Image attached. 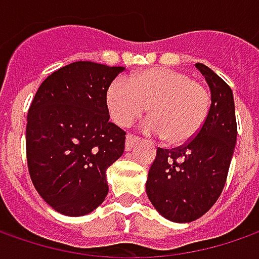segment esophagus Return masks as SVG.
<instances>
[{
  "label": "esophagus",
  "mask_w": 259,
  "mask_h": 259,
  "mask_svg": "<svg viewBox=\"0 0 259 259\" xmlns=\"http://www.w3.org/2000/svg\"><path fill=\"white\" fill-rule=\"evenodd\" d=\"M138 137L134 134H126V140H125V148L126 150H131L133 147H134L135 143H138Z\"/></svg>",
  "instance_id": "1"
}]
</instances>
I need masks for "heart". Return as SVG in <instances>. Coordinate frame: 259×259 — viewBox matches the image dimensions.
<instances>
[{
	"mask_svg": "<svg viewBox=\"0 0 259 259\" xmlns=\"http://www.w3.org/2000/svg\"><path fill=\"white\" fill-rule=\"evenodd\" d=\"M209 89L184 72L151 67L126 79L115 77L106 91L109 114L118 125L126 126L144 114L148 134L161 135L171 145L189 143L202 130L210 111Z\"/></svg>",
	"mask_w": 259,
	"mask_h": 259,
	"instance_id": "b5f03b06",
	"label": "heart"
}]
</instances>
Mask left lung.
<instances>
[{"label":"left lung","mask_w":259,"mask_h":259,"mask_svg":"<svg viewBox=\"0 0 259 259\" xmlns=\"http://www.w3.org/2000/svg\"><path fill=\"white\" fill-rule=\"evenodd\" d=\"M196 67L212 92L210 111L193 140L176 148H157L145 190L150 202L173 222L203 216L224 190L236 144L232 89L203 63Z\"/></svg>","instance_id":"8db88e82"}]
</instances>
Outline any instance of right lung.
Listing matches in <instances>:
<instances>
[{
  "label": "right lung",
  "mask_w": 259,
  "mask_h": 259,
  "mask_svg": "<svg viewBox=\"0 0 259 259\" xmlns=\"http://www.w3.org/2000/svg\"><path fill=\"white\" fill-rule=\"evenodd\" d=\"M122 66L75 62L53 72L30 105L27 165L35 190L59 213L83 216L108 194L106 170L125 148L109 122L106 91Z\"/></svg>",
  "instance_id": "right-lung-1"
}]
</instances>
